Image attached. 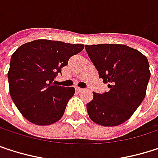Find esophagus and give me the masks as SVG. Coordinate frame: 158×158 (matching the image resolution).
Masks as SVG:
<instances>
[{
	"label": "esophagus",
	"mask_w": 158,
	"mask_h": 158,
	"mask_svg": "<svg viewBox=\"0 0 158 158\" xmlns=\"http://www.w3.org/2000/svg\"><path fill=\"white\" fill-rule=\"evenodd\" d=\"M75 89H76V91H77V92H82V91H84V90H85V89L80 88V87H78V86H76V87H75Z\"/></svg>",
	"instance_id": "34e87169"
}]
</instances>
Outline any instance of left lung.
<instances>
[{
  "mask_svg": "<svg viewBox=\"0 0 158 158\" xmlns=\"http://www.w3.org/2000/svg\"><path fill=\"white\" fill-rule=\"evenodd\" d=\"M85 50L110 90L93 93L86 104L90 118L102 126H117L134 113L143 102L150 79L147 58L120 44L85 45Z\"/></svg>",
  "mask_w": 158,
  "mask_h": 158,
  "instance_id": "1",
  "label": "left lung"
}]
</instances>
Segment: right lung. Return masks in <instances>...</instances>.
<instances>
[{"label": "right lung", "mask_w": 158, "mask_h": 158, "mask_svg": "<svg viewBox=\"0 0 158 158\" xmlns=\"http://www.w3.org/2000/svg\"><path fill=\"white\" fill-rule=\"evenodd\" d=\"M84 48L83 44L37 40L14 52L8 72L10 95L27 120L49 125L60 119L75 89L56 85L54 78Z\"/></svg>", "instance_id": "1"}]
</instances>
